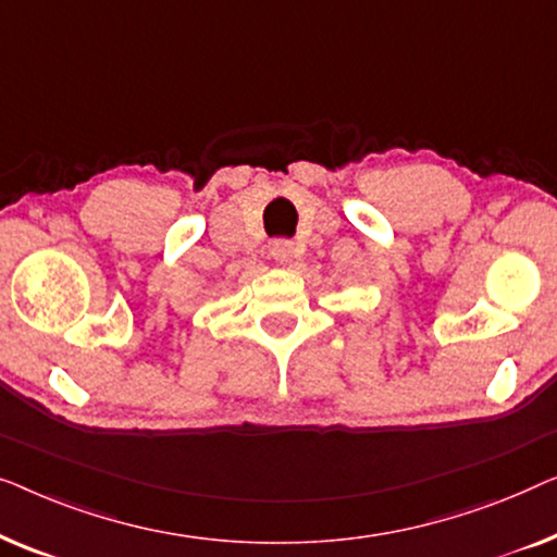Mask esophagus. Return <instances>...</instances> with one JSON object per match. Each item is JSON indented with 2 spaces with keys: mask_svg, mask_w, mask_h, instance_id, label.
I'll use <instances>...</instances> for the list:
<instances>
[{
  "mask_svg": "<svg viewBox=\"0 0 557 557\" xmlns=\"http://www.w3.org/2000/svg\"><path fill=\"white\" fill-rule=\"evenodd\" d=\"M293 252H295V247H293V242H289V239H275L270 245V255L275 257L280 264H285V262L293 260Z\"/></svg>",
  "mask_w": 557,
  "mask_h": 557,
  "instance_id": "1",
  "label": "esophagus"
}]
</instances>
